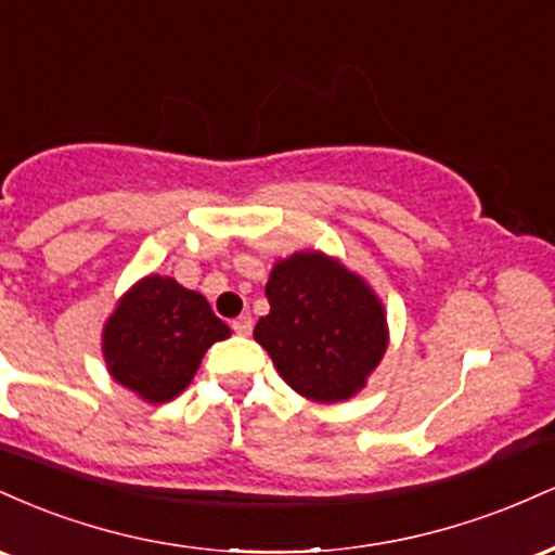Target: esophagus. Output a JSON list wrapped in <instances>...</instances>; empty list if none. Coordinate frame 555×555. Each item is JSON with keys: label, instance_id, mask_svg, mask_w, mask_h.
I'll return each instance as SVG.
<instances>
[{"label": "esophagus", "instance_id": "1", "mask_svg": "<svg viewBox=\"0 0 555 555\" xmlns=\"http://www.w3.org/2000/svg\"><path fill=\"white\" fill-rule=\"evenodd\" d=\"M232 328H234V334H240V336H247L253 331V318L250 315H240V318H234L232 321Z\"/></svg>", "mask_w": 555, "mask_h": 555}]
</instances>
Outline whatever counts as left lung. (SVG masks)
Segmentation results:
<instances>
[{
	"label": "left lung",
	"mask_w": 555,
	"mask_h": 555,
	"mask_svg": "<svg viewBox=\"0 0 555 555\" xmlns=\"http://www.w3.org/2000/svg\"><path fill=\"white\" fill-rule=\"evenodd\" d=\"M271 313L256 341L299 397L318 404L352 399L388 349L386 308L360 273L321 250H297L271 266Z\"/></svg>",
	"instance_id": "8db88e82"
}]
</instances>
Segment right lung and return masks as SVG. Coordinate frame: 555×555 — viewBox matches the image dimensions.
Instances as JSON below:
<instances>
[{
    "label": "right lung",
    "mask_w": 555,
    "mask_h": 555,
    "mask_svg": "<svg viewBox=\"0 0 555 555\" xmlns=\"http://www.w3.org/2000/svg\"><path fill=\"white\" fill-rule=\"evenodd\" d=\"M229 336L232 331L201 292L149 273L117 299L104 321L101 354L119 386L149 404H164L180 397L203 354Z\"/></svg>",
    "instance_id": "1"
}]
</instances>
